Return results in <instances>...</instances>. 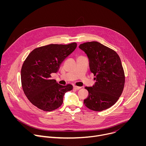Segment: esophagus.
Returning a JSON list of instances; mask_svg holds the SVG:
<instances>
[{"mask_svg":"<svg viewBox=\"0 0 146 146\" xmlns=\"http://www.w3.org/2000/svg\"><path fill=\"white\" fill-rule=\"evenodd\" d=\"M73 88H74V89H75V90H79V89L81 88L80 87H77V86H73Z\"/></svg>","mask_w":146,"mask_h":146,"instance_id":"obj_1","label":"esophagus"}]
</instances>
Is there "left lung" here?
<instances>
[{
    "mask_svg": "<svg viewBox=\"0 0 146 146\" xmlns=\"http://www.w3.org/2000/svg\"><path fill=\"white\" fill-rule=\"evenodd\" d=\"M87 54L90 68L96 80L92 87H86L89 95L85 106L93 111L110 108L120 97L125 84V74L121 59L115 51L97 41L78 47Z\"/></svg>",
    "mask_w": 146,
    "mask_h": 146,
    "instance_id": "1",
    "label": "left lung"
}]
</instances>
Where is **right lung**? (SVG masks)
Here are the masks:
<instances>
[{
    "instance_id": "right-lung-1",
    "label": "right lung",
    "mask_w": 146,
    "mask_h": 146,
    "mask_svg": "<svg viewBox=\"0 0 146 146\" xmlns=\"http://www.w3.org/2000/svg\"><path fill=\"white\" fill-rule=\"evenodd\" d=\"M77 47L76 43L67 45L49 44L33 50L27 56L21 71L22 87L28 100L37 108L51 111L59 108L64 95L72 90L70 84L62 86L52 79L63 60Z\"/></svg>"
}]
</instances>
